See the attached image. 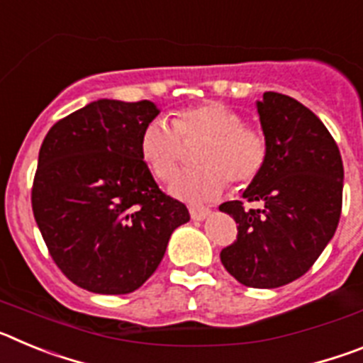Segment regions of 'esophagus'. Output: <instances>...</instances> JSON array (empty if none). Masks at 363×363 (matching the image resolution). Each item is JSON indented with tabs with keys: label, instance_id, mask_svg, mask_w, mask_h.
I'll use <instances>...</instances> for the list:
<instances>
[{
	"label": "esophagus",
	"instance_id": "34e87169",
	"mask_svg": "<svg viewBox=\"0 0 363 363\" xmlns=\"http://www.w3.org/2000/svg\"><path fill=\"white\" fill-rule=\"evenodd\" d=\"M189 213H191L192 220L200 221V220H205V218L209 216L211 211L207 209V207H198V205H191V207H189Z\"/></svg>",
	"mask_w": 363,
	"mask_h": 363
}]
</instances>
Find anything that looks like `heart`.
Instances as JSON below:
<instances>
[{"mask_svg":"<svg viewBox=\"0 0 363 363\" xmlns=\"http://www.w3.org/2000/svg\"><path fill=\"white\" fill-rule=\"evenodd\" d=\"M205 138L196 154L200 167L182 171L171 184V194L185 201H207L233 184H249L264 169L267 142L262 130L243 123L238 111L205 101L182 108L172 123L163 118L149 121L140 134V154L158 179H171L184 158V143Z\"/></svg>","mask_w":363,"mask_h":363,"instance_id":"b5f03b06","label":"heart"}]
</instances>
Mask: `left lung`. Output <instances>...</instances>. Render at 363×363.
I'll return each mask as SVG.
<instances>
[{"instance_id": "1", "label": "left lung", "mask_w": 363, "mask_h": 363, "mask_svg": "<svg viewBox=\"0 0 363 363\" xmlns=\"http://www.w3.org/2000/svg\"><path fill=\"white\" fill-rule=\"evenodd\" d=\"M256 108L267 160L243 198L262 207L249 209L240 200L220 205L238 223L236 242L220 258L240 284L274 289L303 277L335 236L344 163L325 125L294 98L265 92Z\"/></svg>"}]
</instances>
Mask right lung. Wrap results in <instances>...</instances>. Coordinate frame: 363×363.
Segmentation results:
<instances>
[{
    "mask_svg": "<svg viewBox=\"0 0 363 363\" xmlns=\"http://www.w3.org/2000/svg\"><path fill=\"white\" fill-rule=\"evenodd\" d=\"M152 101L98 99L52 125L40 149L32 213L56 265L82 289L127 294L150 278L191 220L140 154Z\"/></svg>",
    "mask_w": 363,
    "mask_h": 363,
    "instance_id": "1",
    "label": "right lung"
}]
</instances>
